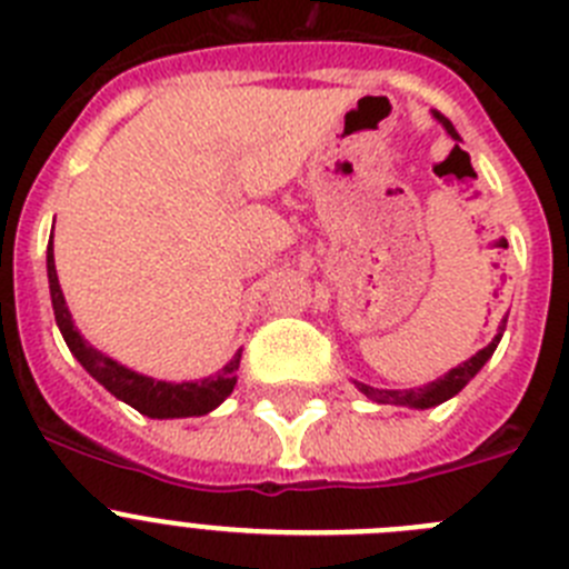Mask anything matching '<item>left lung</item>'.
<instances>
[{
	"mask_svg": "<svg viewBox=\"0 0 569 569\" xmlns=\"http://www.w3.org/2000/svg\"><path fill=\"white\" fill-rule=\"evenodd\" d=\"M433 116H437V119L442 121V127L450 132V138H457V141H459V132L453 130V124H450V121L445 119V116H439V112H433ZM457 147H459V144H457ZM505 326H508V317L501 320L499 335H496L493 340H490L488 346L482 348V351H476V355L470 357V360H465L462 366H457V368H450V371L445 373V377H439V380L428 382V386H422V388H408V391H382V388H371V386H366V382H355V386L360 388V391L366 393L368 399H373V402H380V406L433 408V406H439V402H445V399L457 397V393L462 391V388L468 386L470 380H473L476 373L482 371V366L490 360V357H493L496 346H499L501 331H505Z\"/></svg>",
	"mask_w": 569,
	"mask_h": 569,
	"instance_id": "obj_1",
	"label": "left lung"
}]
</instances>
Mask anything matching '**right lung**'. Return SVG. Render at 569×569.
Masks as SVG:
<instances>
[{
  "mask_svg": "<svg viewBox=\"0 0 569 569\" xmlns=\"http://www.w3.org/2000/svg\"><path fill=\"white\" fill-rule=\"evenodd\" d=\"M48 280H50V300H53V315L56 326H59L61 337L68 342V348L73 351L76 360L84 366V371L99 380L112 397H119L121 402L132 406L136 411H141L144 417L152 419H176V417H203V413L214 411L221 406L223 399L232 393L234 382H238V366H240V351L207 380L198 382H161L144 377V373H136L130 368H124L121 362L110 360L107 355L96 351L84 337L79 335V329L73 326V317H70L68 303H64V295H61L59 274H56L53 263V238L48 243Z\"/></svg>",
  "mask_w": 569,
  "mask_h": 569,
  "instance_id": "add662e5",
  "label": "right lung"
}]
</instances>
